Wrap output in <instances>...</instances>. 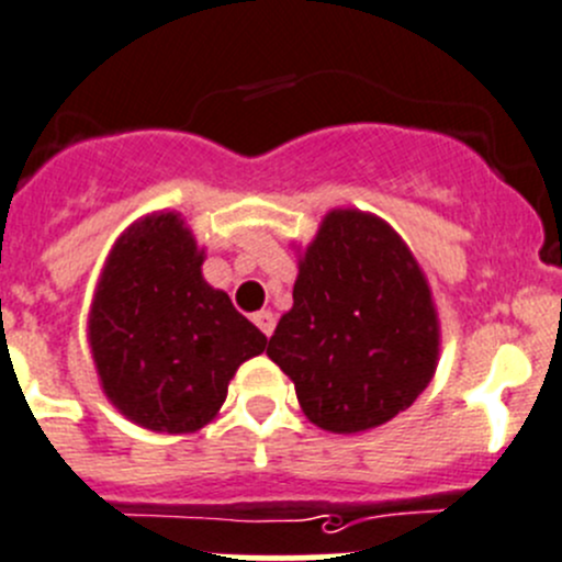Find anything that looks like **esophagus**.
<instances>
[{
  "label": "esophagus",
  "instance_id": "34e87169",
  "mask_svg": "<svg viewBox=\"0 0 562 562\" xmlns=\"http://www.w3.org/2000/svg\"><path fill=\"white\" fill-rule=\"evenodd\" d=\"M254 323L259 325L261 334L270 336L272 330H276V314H272L270 308H265V312H256V314H254Z\"/></svg>",
  "mask_w": 562,
  "mask_h": 562
}]
</instances>
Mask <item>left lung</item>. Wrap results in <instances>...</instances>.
<instances>
[{"instance_id": "obj_1", "label": "left lung", "mask_w": 562, "mask_h": 562, "mask_svg": "<svg viewBox=\"0 0 562 562\" xmlns=\"http://www.w3.org/2000/svg\"><path fill=\"white\" fill-rule=\"evenodd\" d=\"M438 352L436 301L405 239L372 212L330 210L297 248L292 308L267 347L306 419L341 436L386 425L425 392Z\"/></svg>"}]
</instances>
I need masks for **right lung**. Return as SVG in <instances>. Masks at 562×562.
<instances>
[{"mask_svg":"<svg viewBox=\"0 0 562 562\" xmlns=\"http://www.w3.org/2000/svg\"><path fill=\"white\" fill-rule=\"evenodd\" d=\"M206 250L179 212H151L115 239L95 281L88 345L104 397L154 432H195L226 403L267 336L206 284Z\"/></svg>","mask_w":562,"mask_h":562,"instance_id":"add662e5","label":"right lung"}]
</instances>
